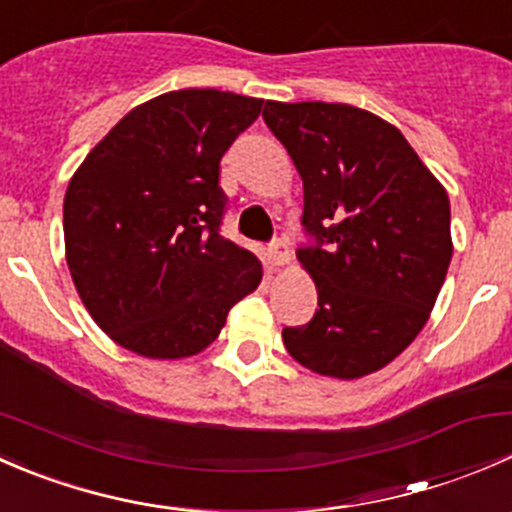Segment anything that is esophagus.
<instances>
[{"mask_svg": "<svg viewBox=\"0 0 512 512\" xmlns=\"http://www.w3.org/2000/svg\"><path fill=\"white\" fill-rule=\"evenodd\" d=\"M267 250H270V257H272V262H275V265H287V262H289L287 237H275V240L270 242V247H267Z\"/></svg>", "mask_w": 512, "mask_h": 512, "instance_id": "1", "label": "esophagus"}]
</instances>
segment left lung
Masks as SVG:
<instances>
[{
	"label": "left lung",
	"instance_id": "left-lung-1",
	"mask_svg": "<svg viewBox=\"0 0 512 512\" xmlns=\"http://www.w3.org/2000/svg\"><path fill=\"white\" fill-rule=\"evenodd\" d=\"M267 128L304 183L297 260L319 309L285 327L302 366L359 379L421 332L451 265V205L399 128L349 103L267 101Z\"/></svg>",
	"mask_w": 512,
	"mask_h": 512
}]
</instances>
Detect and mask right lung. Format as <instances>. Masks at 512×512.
<instances>
[{
  "label": "right lung",
  "mask_w": 512,
  "mask_h": 512,
  "mask_svg": "<svg viewBox=\"0 0 512 512\" xmlns=\"http://www.w3.org/2000/svg\"><path fill=\"white\" fill-rule=\"evenodd\" d=\"M260 111L262 98L170 91L126 113L71 178V280L94 322L128 352H203L260 285V260L220 232V160Z\"/></svg>",
  "instance_id": "add662e5"
}]
</instances>
